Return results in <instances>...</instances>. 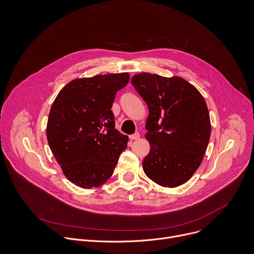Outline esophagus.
<instances>
[{"mask_svg": "<svg viewBox=\"0 0 254 254\" xmlns=\"http://www.w3.org/2000/svg\"><path fill=\"white\" fill-rule=\"evenodd\" d=\"M139 137V133L138 132H134L133 134H130L129 135V138L130 139H137Z\"/></svg>", "mask_w": 254, "mask_h": 254, "instance_id": "1", "label": "esophagus"}]
</instances>
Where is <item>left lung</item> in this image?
<instances>
[{
  "label": "left lung",
  "instance_id": "left-lung-1",
  "mask_svg": "<svg viewBox=\"0 0 254 254\" xmlns=\"http://www.w3.org/2000/svg\"><path fill=\"white\" fill-rule=\"evenodd\" d=\"M131 84L149 107L146 137L151 150L142 161L144 174L163 187L186 183L201 165L210 139L205 99L182 77L139 73Z\"/></svg>",
  "mask_w": 254,
  "mask_h": 254
}]
</instances>
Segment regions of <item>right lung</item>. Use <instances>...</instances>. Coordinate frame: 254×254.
<instances>
[{"label": "right lung", "mask_w": 254, "mask_h": 254, "mask_svg": "<svg viewBox=\"0 0 254 254\" xmlns=\"http://www.w3.org/2000/svg\"><path fill=\"white\" fill-rule=\"evenodd\" d=\"M128 73L95 75L69 82L49 113L47 139L65 177L78 187H99L110 179L128 137L116 129L111 108Z\"/></svg>", "instance_id": "right-lung-1"}]
</instances>
